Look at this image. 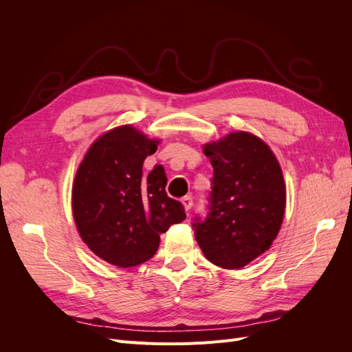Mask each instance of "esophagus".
<instances>
[{
    "label": "esophagus",
    "mask_w": 352,
    "mask_h": 352,
    "mask_svg": "<svg viewBox=\"0 0 352 352\" xmlns=\"http://www.w3.org/2000/svg\"><path fill=\"white\" fill-rule=\"evenodd\" d=\"M182 204H184L185 210H190V208H192V206H194V198L190 197V195L184 197V198H182Z\"/></svg>",
    "instance_id": "obj_1"
}]
</instances>
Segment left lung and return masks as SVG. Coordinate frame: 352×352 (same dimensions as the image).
<instances>
[{"instance_id": "left-lung-1", "label": "left lung", "mask_w": 352, "mask_h": 352, "mask_svg": "<svg viewBox=\"0 0 352 352\" xmlns=\"http://www.w3.org/2000/svg\"><path fill=\"white\" fill-rule=\"evenodd\" d=\"M212 166L208 212L192 228L207 260L241 269L270 248L286 204L282 168L270 148L247 132L204 146Z\"/></svg>"}]
</instances>
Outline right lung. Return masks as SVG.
<instances>
[{
    "mask_svg": "<svg viewBox=\"0 0 352 352\" xmlns=\"http://www.w3.org/2000/svg\"><path fill=\"white\" fill-rule=\"evenodd\" d=\"M157 144L132 126L116 127L91 145L74 177L72 207L80 236L117 267L150 260L160 235L186 219L182 202L166 194L163 166L142 176Z\"/></svg>",
    "mask_w": 352,
    "mask_h": 352,
    "instance_id": "add662e5",
    "label": "right lung"
}]
</instances>
